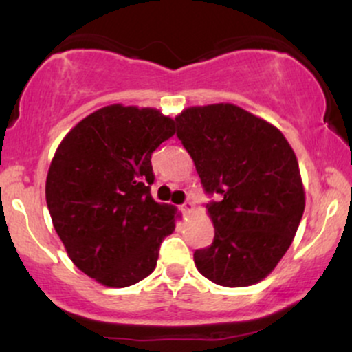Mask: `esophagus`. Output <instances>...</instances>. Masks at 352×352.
<instances>
[{
    "label": "esophagus",
    "mask_w": 352,
    "mask_h": 352,
    "mask_svg": "<svg viewBox=\"0 0 352 352\" xmlns=\"http://www.w3.org/2000/svg\"><path fill=\"white\" fill-rule=\"evenodd\" d=\"M182 210H184V213H187L188 215V213H192L193 210H195V205H193L192 201H185V204L182 205Z\"/></svg>",
    "instance_id": "34e87169"
}]
</instances>
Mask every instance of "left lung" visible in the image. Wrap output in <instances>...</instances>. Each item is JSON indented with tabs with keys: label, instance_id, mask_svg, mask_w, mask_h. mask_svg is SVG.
Instances as JSON below:
<instances>
[{
	"label": "left lung",
	"instance_id": "8db88e82",
	"mask_svg": "<svg viewBox=\"0 0 352 352\" xmlns=\"http://www.w3.org/2000/svg\"><path fill=\"white\" fill-rule=\"evenodd\" d=\"M177 137L208 193L213 243L193 253L197 270L227 288L265 280L288 252L305 212V187L294 151L278 127L220 102L187 107Z\"/></svg>",
	"mask_w": 352,
	"mask_h": 352
}]
</instances>
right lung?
<instances>
[{
  "label": "right lung",
  "mask_w": 352,
  "mask_h": 352,
  "mask_svg": "<svg viewBox=\"0 0 352 352\" xmlns=\"http://www.w3.org/2000/svg\"><path fill=\"white\" fill-rule=\"evenodd\" d=\"M175 134L159 109L112 104L60 140L46 179V204L67 256L109 288H125L157 266L179 212L152 199V152Z\"/></svg>",
  "instance_id": "right-lung-1"
}]
</instances>
